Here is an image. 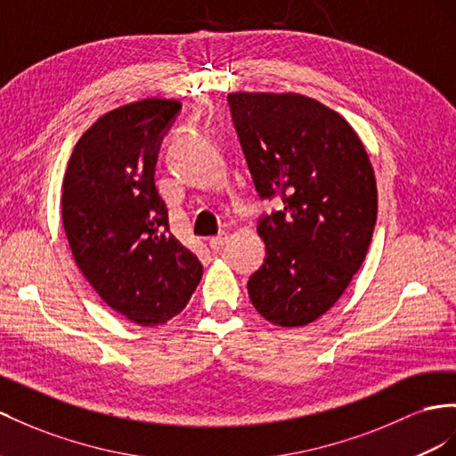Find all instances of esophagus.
<instances>
[{
    "mask_svg": "<svg viewBox=\"0 0 456 456\" xmlns=\"http://www.w3.org/2000/svg\"><path fill=\"white\" fill-rule=\"evenodd\" d=\"M227 232H219V235H216V237H212L209 239V247H212L214 250H219L221 247H224V244L227 242Z\"/></svg>",
    "mask_w": 456,
    "mask_h": 456,
    "instance_id": "1",
    "label": "esophagus"
}]
</instances>
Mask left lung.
Instances as JSON below:
<instances>
[{
	"mask_svg": "<svg viewBox=\"0 0 456 456\" xmlns=\"http://www.w3.org/2000/svg\"><path fill=\"white\" fill-rule=\"evenodd\" d=\"M256 191L285 208L260 221L267 258L248 281L260 316L302 328L323 316L364 262L378 217L368 151L343 115L297 92L227 96Z\"/></svg>",
	"mask_w": 456,
	"mask_h": 456,
	"instance_id": "1",
	"label": "left lung"
}]
</instances>
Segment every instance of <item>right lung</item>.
Instances as JSON below:
<instances>
[{
	"mask_svg": "<svg viewBox=\"0 0 456 456\" xmlns=\"http://www.w3.org/2000/svg\"><path fill=\"white\" fill-rule=\"evenodd\" d=\"M181 102L146 98L98 117L78 138L61 184L73 258L106 305L154 328L189 305L204 267L169 229L154 184L161 133Z\"/></svg>",
	"mask_w": 456,
	"mask_h": 456,
	"instance_id": "1",
	"label": "right lung"
}]
</instances>
